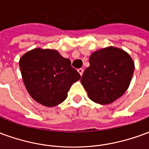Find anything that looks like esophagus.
I'll return each mask as SVG.
<instances>
[{
  "mask_svg": "<svg viewBox=\"0 0 149 149\" xmlns=\"http://www.w3.org/2000/svg\"><path fill=\"white\" fill-rule=\"evenodd\" d=\"M78 72L81 74V76H82V75H83V72H84V69H83V68H79V69H78Z\"/></svg>",
  "mask_w": 149,
  "mask_h": 149,
  "instance_id": "obj_1",
  "label": "esophagus"
}]
</instances>
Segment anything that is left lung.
I'll return each instance as SVG.
<instances>
[{"instance_id": "left-lung-1", "label": "left lung", "mask_w": 149, "mask_h": 149, "mask_svg": "<svg viewBox=\"0 0 149 149\" xmlns=\"http://www.w3.org/2000/svg\"><path fill=\"white\" fill-rule=\"evenodd\" d=\"M89 63L81 82L93 101L109 104L128 89L134 63L124 50L114 47L100 49L90 56Z\"/></svg>"}]
</instances>
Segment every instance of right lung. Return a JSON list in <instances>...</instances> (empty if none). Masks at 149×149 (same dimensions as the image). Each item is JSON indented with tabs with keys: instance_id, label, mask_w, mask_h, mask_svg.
Returning a JSON list of instances; mask_svg holds the SVG:
<instances>
[{
	"instance_id": "right-lung-1",
	"label": "right lung",
	"mask_w": 149,
	"mask_h": 149,
	"mask_svg": "<svg viewBox=\"0 0 149 149\" xmlns=\"http://www.w3.org/2000/svg\"><path fill=\"white\" fill-rule=\"evenodd\" d=\"M26 89L42 105L53 107L63 102L81 75L56 50L35 49L21 56L19 62Z\"/></svg>"
}]
</instances>
